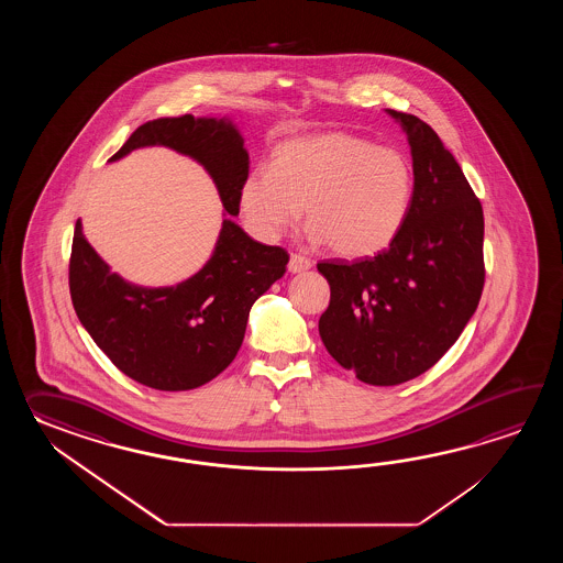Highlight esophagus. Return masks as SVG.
<instances>
[{"label":"esophagus","instance_id":"1","mask_svg":"<svg viewBox=\"0 0 563 563\" xmlns=\"http://www.w3.org/2000/svg\"><path fill=\"white\" fill-rule=\"evenodd\" d=\"M310 257H306V255H299V253H291V257H289V264H287V269H289L291 274H301V272H306V269H310Z\"/></svg>","mask_w":563,"mask_h":563}]
</instances>
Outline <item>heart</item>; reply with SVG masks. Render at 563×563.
<instances>
[{
    "label": "heart",
    "mask_w": 563,
    "mask_h": 563,
    "mask_svg": "<svg viewBox=\"0 0 563 563\" xmlns=\"http://www.w3.org/2000/svg\"><path fill=\"white\" fill-rule=\"evenodd\" d=\"M415 170L407 156L350 132H320L279 144L272 168L241 185L253 233L276 240L308 213L311 235L347 260L384 252L407 223Z\"/></svg>",
    "instance_id": "1"
}]
</instances>
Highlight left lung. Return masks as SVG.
<instances>
[{"instance_id": "8db88e82", "label": "left lung", "mask_w": 563, "mask_h": 563, "mask_svg": "<svg viewBox=\"0 0 563 563\" xmlns=\"http://www.w3.org/2000/svg\"><path fill=\"white\" fill-rule=\"evenodd\" d=\"M388 114L407 131L412 153L407 223L374 257L318 264L330 284L323 346L372 386L407 383L432 368L465 330L485 286L477 195L424 120Z\"/></svg>"}]
</instances>
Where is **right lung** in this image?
Returning a JSON list of instances; mask_svg holds the SVG:
<instances>
[{"mask_svg": "<svg viewBox=\"0 0 563 563\" xmlns=\"http://www.w3.org/2000/svg\"><path fill=\"white\" fill-rule=\"evenodd\" d=\"M151 144L199 161L216 180L229 216L240 213L250 155L231 122L192 114L148 120L110 161ZM287 262L284 247L257 243L225 219L201 272L173 287L132 286L98 257L78 219L68 279L78 320L110 362L136 383L177 393L203 386L228 368L243 342L253 301L286 274Z\"/></svg>", "mask_w": 563, "mask_h": 563, "instance_id": "obj_1", "label": "right lung"}]
</instances>
